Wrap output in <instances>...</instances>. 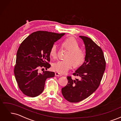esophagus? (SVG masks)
Returning <instances> with one entry per match:
<instances>
[{"label": "esophagus", "instance_id": "1", "mask_svg": "<svg viewBox=\"0 0 121 121\" xmlns=\"http://www.w3.org/2000/svg\"><path fill=\"white\" fill-rule=\"evenodd\" d=\"M55 76H57V77H60V76H61V75L60 74V73H58V72H56L55 73Z\"/></svg>", "mask_w": 121, "mask_h": 121}]
</instances>
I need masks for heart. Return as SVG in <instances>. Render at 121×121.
<instances>
[{"mask_svg": "<svg viewBox=\"0 0 121 121\" xmlns=\"http://www.w3.org/2000/svg\"><path fill=\"white\" fill-rule=\"evenodd\" d=\"M63 46L68 50L66 57L68 59L57 61L52 65V69L60 74H65L71 69L73 65L78 67L82 65L85 61V54L84 51L80 48L78 42L73 37H69L64 40ZM50 55L53 58L57 56V45L54 44L50 50Z\"/></svg>", "mask_w": 121, "mask_h": 121, "instance_id": "b5f03b06", "label": "heart"}]
</instances>
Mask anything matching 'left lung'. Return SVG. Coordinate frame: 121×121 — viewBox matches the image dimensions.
Returning a JSON list of instances; mask_svg holds the SVG:
<instances>
[{"instance_id": "8db88e82", "label": "left lung", "mask_w": 121, "mask_h": 121, "mask_svg": "<svg viewBox=\"0 0 121 121\" xmlns=\"http://www.w3.org/2000/svg\"><path fill=\"white\" fill-rule=\"evenodd\" d=\"M85 47L84 63L73 74L80 80L68 76L67 85L61 89L64 97L70 102H78L91 95L100 85L106 63L101 48L90 38L80 36Z\"/></svg>"}]
</instances>
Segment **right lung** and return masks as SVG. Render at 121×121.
I'll use <instances>...</instances> for the list:
<instances>
[{
  "label": "right lung",
  "instance_id": "obj_1",
  "mask_svg": "<svg viewBox=\"0 0 121 121\" xmlns=\"http://www.w3.org/2000/svg\"><path fill=\"white\" fill-rule=\"evenodd\" d=\"M65 34L37 31L28 36L20 44L14 74L20 89L26 95L31 97L39 95L44 89L46 80L54 76L53 72L39 73L38 69L50 67L48 62L51 47Z\"/></svg>",
  "mask_w": 121,
  "mask_h": 121
}]
</instances>
